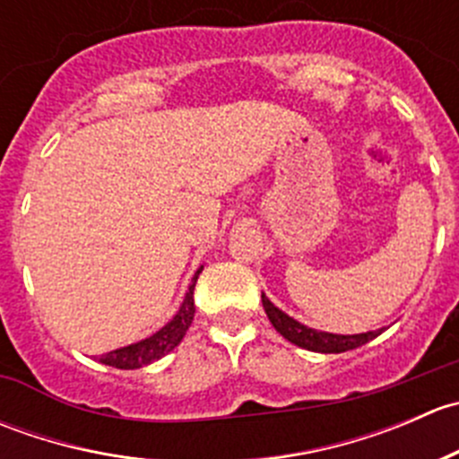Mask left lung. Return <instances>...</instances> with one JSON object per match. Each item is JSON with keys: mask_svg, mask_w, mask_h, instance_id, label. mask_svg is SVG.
I'll return each instance as SVG.
<instances>
[{"mask_svg": "<svg viewBox=\"0 0 459 459\" xmlns=\"http://www.w3.org/2000/svg\"><path fill=\"white\" fill-rule=\"evenodd\" d=\"M262 304L268 319H271V324L275 326V331L280 333V335H284L286 340L293 342L299 349L316 351V353H344V351H353L358 349V346L371 342L373 337H377L379 333L384 331V328H377V331L359 333V335H335V333H324L316 331V328L304 326L298 319L289 317L284 311H280V308H277L264 293Z\"/></svg>", "mask_w": 459, "mask_h": 459, "instance_id": "8db88e82", "label": "left lung"}]
</instances>
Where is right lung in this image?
I'll return each instance as SVG.
<instances>
[{
  "mask_svg": "<svg viewBox=\"0 0 459 459\" xmlns=\"http://www.w3.org/2000/svg\"><path fill=\"white\" fill-rule=\"evenodd\" d=\"M202 268L204 266L197 268V273L193 275V281L191 286H188L186 298H184L178 316L170 319L166 326H161L160 331L152 333V335L146 337V340L137 342V344L124 346V349L110 351V353L101 355L100 362L108 364V367L126 368V371H131V368H142L146 367V364L155 362V359L164 358L166 353H170V351L184 340L188 326L193 324V317H195V299H193V290H195V281L197 277H200Z\"/></svg>",
  "mask_w": 459,
  "mask_h": 459,
  "instance_id": "right-lung-1",
  "label": "right lung"
}]
</instances>
